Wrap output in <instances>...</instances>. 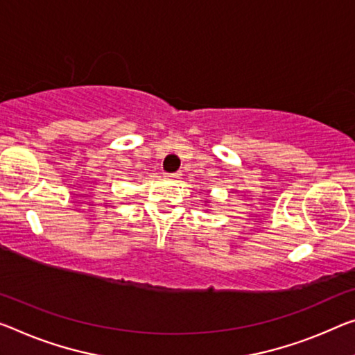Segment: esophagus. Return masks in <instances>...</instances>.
Wrapping results in <instances>:
<instances>
[{"mask_svg": "<svg viewBox=\"0 0 355 355\" xmlns=\"http://www.w3.org/2000/svg\"><path fill=\"white\" fill-rule=\"evenodd\" d=\"M179 176H181V174H179V173H170V174H168V178H173V179H176Z\"/></svg>", "mask_w": 355, "mask_h": 355, "instance_id": "obj_1", "label": "esophagus"}]
</instances>
